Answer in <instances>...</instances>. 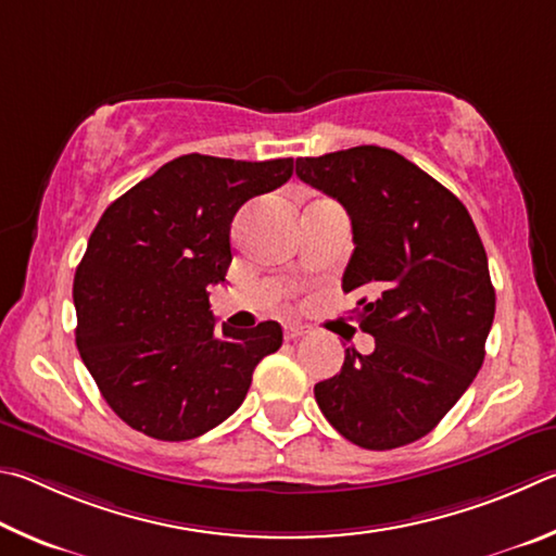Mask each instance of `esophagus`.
Instances as JSON below:
<instances>
[{"label": "esophagus", "instance_id": "obj_1", "mask_svg": "<svg viewBox=\"0 0 556 556\" xmlns=\"http://www.w3.org/2000/svg\"><path fill=\"white\" fill-rule=\"evenodd\" d=\"M283 332H286V339H290V342H293V339H300V337H303V334L307 332V327L298 325V323H288V325L283 327Z\"/></svg>", "mask_w": 556, "mask_h": 556}]
</instances>
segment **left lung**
<instances>
[{"instance_id": "1", "label": "left lung", "mask_w": 556, "mask_h": 556, "mask_svg": "<svg viewBox=\"0 0 556 556\" xmlns=\"http://www.w3.org/2000/svg\"><path fill=\"white\" fill-rule=\"evenodd\" d=\"M298 178L342 202L354 231L344 293L376 337L315 386L323 415L364 450L432 432L479 374L495 315L489 258L454 192L381 146L298 159Z\"/></svg>"}]
</instances>
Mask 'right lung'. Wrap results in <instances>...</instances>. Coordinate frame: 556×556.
<instances>
[{
  "label": "right lung",
  "instance_id": "1",
  "mask_svg": "<svg viewBox=\"0 0 556 556\" xmlns=\"http://www.w3.org/2000/svg\"><path fill=\"white\" fill-rule=\"evenodd\" d=\"M293 159L188 153L114 200L75 270V342L106 405L153 440L227 420L283 329L217 327L210 286L227 276L229 229L247 200L290 180Z\"/></svg>",
  "mask_w": 556,
  "mask_h": 556
}]
</instances>
